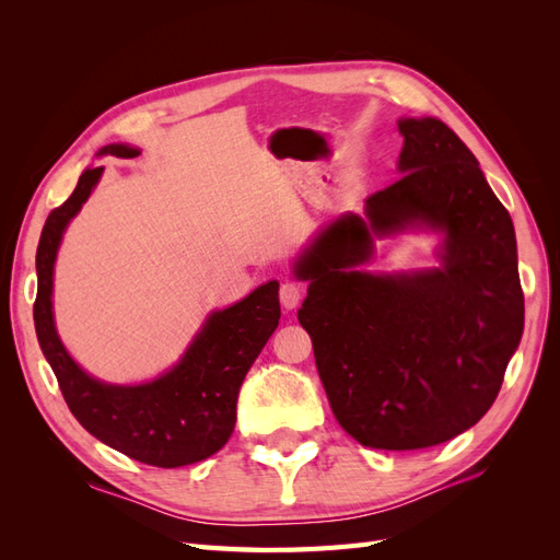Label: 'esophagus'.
Instances as JSON below:
<instances>
[{"mask_svg":"<svg viewBox=\"0 0 560 560\" xmlns=\"http://www.w3.org/2000/svg\"><path fill=\"white\" fill-rule=\"evenodd\" d=\"M301 296H303V290H301V287H299L296 282H284V284L280 287V303H282V306H284L287 311L296 308L299 303H301Z\"/></svg>","mask_w":560,"mask_h":560,"instance_id":"esophagus-1","label":"esophagus"}]
</instances>
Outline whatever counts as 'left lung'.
<instances>
[{
  "instance_id": "obj_1",
  "label": "left lung",
  "mask_w": 560,
  "mask_h": 560,
  "mask_svg": "<svg viewBox=\"0 0 560 560\" xmlns=\"http://www.w3.org/2000/svg\"><path fill=\"white\" fill-rule=\"evenodd\" d=\"M399 173L317 233L296 261L299 311L331 411L362 446L416 451L463 434L493 406L523 334L510 212L439 118H401ZM445 233L443 266L366 275L374 237Z\"/></svg>"
}]
</instances>
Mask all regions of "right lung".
Segmentation results:
<instances>
[{"mask_svg":"<svg viewBox=\"0 0 560 560\" xmlns=\"http://www.w3.org/2000/svg\"><path fill=\"white\" fill-rule=\"evenodd\" d=\"M100 154L138 156L128 144ZM105 167H86L77 189L48 214L37 247L35 329L44 358L74 418L100 442L154 467H184L222 448L235 428V401L249 366L280 319L278 282L257 287L231 308L214 311L182 360L140 385H109L89 376L65 350L54 322V264L70 219L89 200Z\"/></svg>","mask_w":560,"mask_h":560,"instance_id":"obj_1","label":"right lung"}]
</instances>
